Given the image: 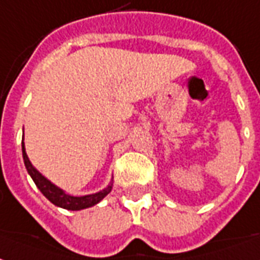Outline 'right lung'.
<instances>
[{
  "mask_svg": "<svg viewBox=\"0 0 260 260\" xmlns=\"http://www.w3.org/2000/svg\"><path fill=\"white\" fill-rule=\"evenodd\" d=\"M22 153H23V162L27 173L30 174V177L33 179L36 185L39 187V190L43 192L47 200L52 202L55 206H59L63 209L68 210H81L86 209V208H91V206L96 205L98 202H101L105 197H107L112 190V181L105 187L104 190L98 191L95 194H88L83 195V197H73V195L66 194L65 191L56 187L54 183H51L50 180L44 177L43 174L40 173L39 170L34 168L31 162L29 160V156L26 153V148H24V143L22 141Z\"/></svg>",
  "mask_w": 260,
  "mask_h": 260,
  "instance_id": "1",
  "label": "right lung"
}]
</instances>
